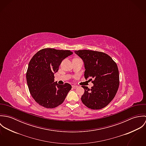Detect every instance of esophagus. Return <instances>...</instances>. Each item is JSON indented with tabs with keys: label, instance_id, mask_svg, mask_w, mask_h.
Instances as JSON below:
<instances>
[{
	"label": "esophagus",
	"instance_id": "obj_1",
	"mask_svg": "<svg viewBox=\"0 0 146 146\" xmlns=\"http://www.w3.org/2000/svg\"><path fill=\"white\" fill-rule=\"evenodd\" d=\"M72 88L73 89H76V88H78V86H76V85H72Z\"/></svg>",
	"mask_w": 146,
	"mask_h": 146
}]
</instances>
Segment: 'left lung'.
<instances>
[{
  "label": "left lung",
  "instance_id": "left-lung-1",
  "mask_svg": "<svg viewBox=\"0 0 146 146\" xmlns=\"http://www.w3.org/2000/svg\"><path fill=\"white\" fill-rule=\"evenodd\" d=\"M75 53L83 61L85 79L93 80L90 89L82 86L84 89L82 102L93 110L104 108L113 99L119 88V73L116 63L103 52L79 50Z\"/></svg>",
  "mask_w": 146,
  "mask_h": 146
}]
</instances>
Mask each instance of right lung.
<instances>
[{"label": "right lung", "instance_id": "right-lung-1", "mask_svg": "<svg viewBox=\"0 0 146 146\" xmlns=\"http://www.w3.org/2000/svg\"><path fill=\"white\" fill-rule=\"evenodd\" d=\"M73 53L68 50L45 48L38 52L31 59L26 72L30 93L36 103L48 108L62 104L71 85L54 82V74L63 60Z\"/></svg>", "mask_w": 146, "mask_h": 146}]
</instances>
